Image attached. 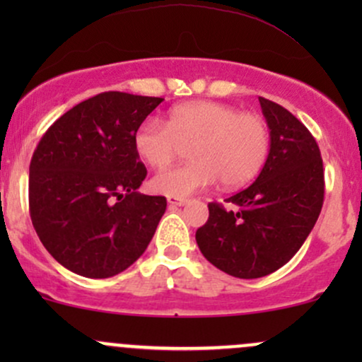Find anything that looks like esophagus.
Here are the masks:
<instances>
[{
	"instance_id": "34e87169",
	"label": "esophagus",
	"mask_w": 362,
	"mask_h": 362,
	"mask_svg": "<svg viewBox=\"0 0 362 362\" xmlns=\"http://www.w3.org/2000/svg\"><path fill=\"white\" fill-rule=\"evenodd\" d=\"M189 202V199H182V197H168V204L170 206H185Z\"/></svg>"
}]
</instances>
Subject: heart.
Listing matches in <instances>:
<instances>
[{"label":"heart","instance_id":"1","mask_svg":"<svg viewBox=\"0 0 362 362\" xmlns=\"http://www.w3.org/2000/svg\"><path fill=\"white\" fill-rule=\"evenodd\" d=\"M189 144L192 160L155 175V192L187 197L218 178L226 189L245 185L267 161L271 131L259 114L202 100L173 107L167 124L148 117L134 132L136 153L151 168L168 167Z\"/></svg>","mask_w":362,"mask_h":362}]
</instances>
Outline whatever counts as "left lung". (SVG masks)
<instances>
[{
	"instance_id": "8db88e82",
	"label": "left lung",
	"mask_w": 362,
	"mask_h": 362,
	"mask_svg": "<svg viewBox=\"0 0 362 362\" xmlns=\"http://www.w3.org/2000/svg\"><path fill=\"white\" fill-rule=\"evenodd\" d=\"M271 129V149L257 180L211 202L195 242L219 271L240 279L276 272L293 259L317 223L325 178L320 148L305 124L279 103L259 97Z\"/></svg>"
}]
</instances>
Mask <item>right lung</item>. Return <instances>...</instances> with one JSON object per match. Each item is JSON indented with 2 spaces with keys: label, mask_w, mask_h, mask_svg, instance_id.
<instances>
[{
  "label": "right lung",
  "mask_w": 362,
  "mask_h": 362,
  "mask_svg": "<svg viewBox=\"0 0 362 362\" xmlns=\"http://www.w3.org/2000/svg\"><path fill=\"white\" fill-rule=\"evenodd\" d=\"M161 102L103 91L61 115L37 144L28 178L32 224L68 271L112 277L151 242L167 199L138 192L148 172L134 132Z\"/></svg>",
  "instance_id": "1"
}]
</instances>
